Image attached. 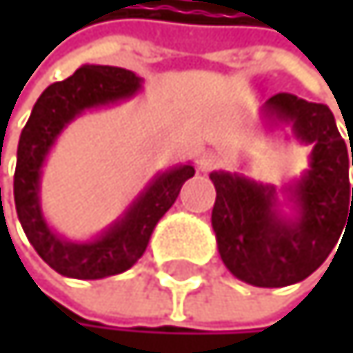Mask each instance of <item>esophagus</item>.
Listing matches in <instances>:
<instances>
[{
    "label": "esophagus",
    "mask_w": 353,
    "mask_h": 353,
    "mask_svg": "<svg viewBox=\"0 0 353 353\" xmlns=\"http://www.w3.org/2000/svg\"><path fill=\"white\" fill-rule=\"evenodd\" d=\"M218 163H220L218 154L212 152V150H208V152H201V154H199V159H196V169L203 171V173H208V171H212L214 167H218Z\"/></svg>",
    "instance_id": "obj_1"
}]
</instances>
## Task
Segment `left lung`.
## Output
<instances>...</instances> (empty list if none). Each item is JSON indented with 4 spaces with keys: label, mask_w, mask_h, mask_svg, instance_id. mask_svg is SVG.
I'll use <instances>...</instances> for the list:
<instances>
[{
    "label": "left lung",
    "mask_w": 353,
    "mask_h": 353,
    "mask_svg": "<svg viewBox=\"0 0 353 353\" xmlns=\"http://www.w3.org/2000/svg\"><path fill=\"white\" fill-rule=\"evenodd\" d=\"M263 114L269 129L290 125L294 139L311 145L309 167L281 188L243 173L212 171V226L220 259L237 279L259 288H281L314 273L336 245L345 222L353 220V148L350 155L324 103L277 92L263 105ZM283 205L293 214L283 212Z\"/></svg>",
    "instance_id": "1"
}]
</instances>
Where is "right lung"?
Returning <instances> with one entry per match:
<instances>
[{"label":"right lung","instance_id":"right-lung-1","mask_svg":"<svg viewBox=\"0 0 353 353\" xmlns=\"http://www.w3.org/2000/svg\"><path fill=\"white\" fill-rule=\"evenodd\" d=\"M141 78L123 67L82 65L63 82L50 84L35 101L21 133L14 171V205L29 243L57 273L74 279H103L131 269L148 248L152 230L175 203L194 167L178 165L157 173L103 233L72 241L50 228L39 203V180L50 148L63 129L86 110L123 103L141 90Z\"/></svg>","mask_w":353,"mask_h":353}]
</instances>
